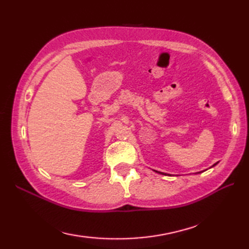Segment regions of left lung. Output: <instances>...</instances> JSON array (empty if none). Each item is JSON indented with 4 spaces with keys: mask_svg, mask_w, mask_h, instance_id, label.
Masks as SVG:
<instances>
[{
    "mask_svg": "<svg viewBox=\"0 0 249 249\" xmlns=\"http://www.w3.org/2000/svg\"><path fill=\"white\" fill-rule=\"evenodd\" d=\"M215 165H216V163H214V165H213V166H215ZM162 174H163V173H162Z\"/></svg>",
    "mask_w": 249,
    "mask_h": 249,
    "instance_id": "left-lung-1",
    "label": "left lung"
}]
</instances>
